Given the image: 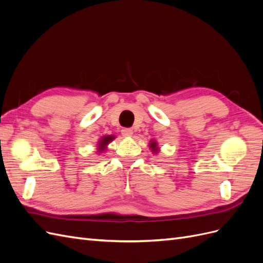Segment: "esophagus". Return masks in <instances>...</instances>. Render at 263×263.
<instances>
[{
    "mask_svg": "<svg viewBox=\"0 0 263 263\" xmlns=\"http://www.w3.org/2000/svg\"><path fill=\"white\" fill-rule=\"evenodd\" d=\"M122 134H123V136H125V137L132 136V135H133V129H130V128H123L122 129Z\"/></svg>",
    "mask_w": 263,
    "mask_h": 263,
    "instance_id": "1",
    "label": "esophagus"
}]
</instances>
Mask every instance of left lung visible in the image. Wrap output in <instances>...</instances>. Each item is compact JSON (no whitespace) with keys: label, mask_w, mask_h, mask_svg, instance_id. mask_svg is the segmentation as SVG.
Listing matches in <instances>:
<instances>
[{"label":"left lung","mask_w":263,"mask_h":263,"mask_svg":"<svg viewBox=\"0 0 263 263\" xmlns=\"http://www.w3.org/2000/svg\"><path fill=\"white\" fill-rule=\"evenodd\" d=\"M149 146H150L151 150H153V151H154V153H157V151H158V147H157V142H155V141H151V144H150Z\"/></svg>","instance_id":"left-lung-1"}]
</instances>
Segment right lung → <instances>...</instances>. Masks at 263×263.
<instances>
[{"mask_svg": "<svg viewBox=\"0 0 263 263\" xmlns=\"http://www.w3.org/2000/svg\"><path fill=\"white\" fill-rule=\"evenodd\" d=\"M114 138H115L114 136H105V137H103V138L100 140V144H99L100 151H101V150H104L105 146L108 145V142L112 141Z\"/></svg>", "mask_w": 263, "mask_h": 263, "instance_id": "obj_1", "label": "right lung"}]
</instances>
